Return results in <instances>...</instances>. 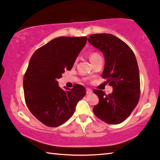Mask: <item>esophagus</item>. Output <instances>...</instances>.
Segmentation results:
<instances>
[{"mask_svg": "<svg viewBox=\"0 0 160 160\" xmlns=\"http://www.w3.org/2000/svg\"><path fill=\"white\" fill-rule=\"evenodd\" d=\"M86 92L88 94H90L92 92V89H90V88H87L86 89Z\"/></svg>", "mask_w": 160, "mask_h": 160, "instance_id": "1", "label": "esophagus"}]
</instances>
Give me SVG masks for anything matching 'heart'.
Listing matches in <instances>:
<instances>
[{"instance_id":"obj_1","label":"heart","mask_w":160,"mask_h":160,"mask_svg":"<svg viewBox=\"0 0 160 160\" xmlns=\"http://www.w3.org/2000/svg\"><path fill=\"white\" fill-rule=\"evenodd\" d=\"M99 58H102V57H101V56H100L98 53L93 52V53H92L90 54V61H93V60H95V59Z\"/></svg>"}]
</instances>
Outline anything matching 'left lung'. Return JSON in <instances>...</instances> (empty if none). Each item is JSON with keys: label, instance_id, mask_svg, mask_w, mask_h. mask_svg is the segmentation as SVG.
Segmentation results:
<instances>
[{"label": "left lung", "instance_id": "left-lung-1", "mask_svg": "<svg viewBox=\"0 0 160 160\" xmlns=\"http://www.w3.org/2000/svg\"><path fill=\"white\" fill-rule=\"evenodd\" d=\"M88 40L104 54L102 78L113 88L109 94L94 90L99 100L93 112L107 123H122L137 106L140 94L139 69L135 54L125 42L113 34H94Z\"/></svg>", "mask_w": 160, "mask_h": 160}]
</instances>
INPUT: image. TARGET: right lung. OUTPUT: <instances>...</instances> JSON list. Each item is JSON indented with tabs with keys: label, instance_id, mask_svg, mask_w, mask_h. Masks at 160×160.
I'll list each match as a JSON object with an SVG mask.
<instances>
[{
	"label": "right lung",
	"instance_id": "add662e5",
	"mask_svg": "<svg viewBox=\"0 0 160 160\" xmlns=\"http://www.w3.org/2000/svg\"><path fill=\"white\" fill-rule=\"evenodd\" d=\"M86 37H60L35 51L23 79L27 106L38 120L49 127L62 125L73 115L78 102L85 97L82 85L64 91L58 79L70 70L87 42Z\"/></svg>",
	"mask_w": 160,
	"mask_h": 160
}]
</instances>
